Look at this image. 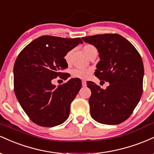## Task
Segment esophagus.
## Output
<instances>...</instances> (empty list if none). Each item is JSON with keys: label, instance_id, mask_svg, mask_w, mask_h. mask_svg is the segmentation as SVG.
Returning <instances> with one entry per match:
<instances>
[{"label": "esophagus", "instance_id": "1", "mask_svg": "<svg viewBox=\"0 0 154 154\" xmlns=\"http://www.w3.org/2000/svg\"><path fill=\"white\" fill-rule=\"evenodd\" d=\"M82 85L83 87H85V86L87 85V83H86V82L85 80H82Z\"/></svg>", "mask_w": 154, "mask_h": 154}]
</instances>
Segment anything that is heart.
Wrapping results in <instances>:
<instances>
[{"label":"heart","mask_w":154,"mask_h":154,"mask_svg":"<svg viewBox=\"0 0 154 154\" xmlns=\"http://www.w3.org/2000/svg\"><path fill=\"white\" fill-rule=\"evenodd\" d=\"M83 50H84L85 53L87 56L89 57L91 54L94 51H96V48L93 45H84L83 47ZM72 51H69L66 53L64 56V60L67 63H69L70 60H71V56H72ZM93 69L91 68L88 69H82V68H75L72 70L71 74L73 77H77V78L79 79H87L91 75Z\"/></svg>","instance_id":"b5f03b06"}]
</instances>
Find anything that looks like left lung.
I'll return each instance as SVG.
<instances>
[{"label":"left lung","instance_id":"8db88e82","mask_svg":"<svg viewBox=\"0 0 154 154\" xmlns=\"http://www.w3.org/2000/svg\"><path fill=\"white\" fill-rule=\"evenodd\" d=\"M98 49L100 61L95 75L109 82L100 89L88 81L91 89L90 112L93 119L105 125H118L128 119L143 93L144 67L142 58L131 43L119 34H102L82 38Z\"/></svg>","mask_w":154,"mask_h":154}]
</instances>
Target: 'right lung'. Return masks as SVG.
Returning <instances> with one entry per match:
<instances>
[{"mask_svg": "<svg viewBox=\"0 0 154 154\" xmlns=\"http://www.w3.org/2000/svg\"><path fill=\"white\" fill-rule=\"evenodd\" d=\"M81 38L43 35L19 53L14 66V89L21 106L31 121L42 127L57 126L67 119L70 106L82 87L72 78L56 87L53 79L68 78L64 56Z\"/></svg>", "mask_w": 154, "mask_h": 154, "instance_id": "right-lung-1", "label": "right lung"}]
</instances>
